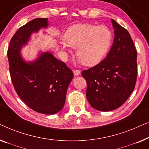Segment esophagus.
I'll list each match as a JSON object with an SVG mask.
<instances>
[{
  "mask_svg": "<svg viewBox=\"0 0 149 149\" xmlns=\"http://www.w3.org/2000/svg\"><path fill=\"white\" fill-rule=\"evenodd\" d=\"M74 74L75 76H77V75H79L80 74V71L79 70H74Z\"/></svg>",
  "mask_w": 149,
  "mask_h": 149,
  "instance_id": "1",
  "label": "esophagus"
}]
</instances>
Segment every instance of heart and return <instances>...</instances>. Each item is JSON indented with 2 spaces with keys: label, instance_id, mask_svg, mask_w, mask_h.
Returning a JSON list of instances; mask_svg holds the SVG:
<instances>
[{
  "label": "heart",
  "instance_id": "heart-1",
  "mask_svg": "<svg viewBox=\"0 0 149 149\" xmlns=\"http://www.w3.org/2000/svg\"><path fill=\"white\" fill-rule=\"evenodd\" d=\"M63 51L70 53V47L76 49L79 62L86 66L98 64L107 53L111 45L112 33L105 26L75 24L68 29L63 36Z\"/></svg>",
  "mask_w": 149,
  "mask_h": 149
}]
</instances>
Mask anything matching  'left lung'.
Segmentation results:
<instances>
[{
    "label": "left lung",
    "instance_id": "left-lung-1",
    "mask_svg": "<svg viewBox=\"0 0 149 149\" xmlns=\"http://www.w3.org/2000/svg\"><path fill=\"white\" fill-rule=\"evenodd\" d=\"M113 43L106 58L81 72L87 82L86 98L100 111L122 105L134 89L137 77V52L129 32L111 19Z\"/></svg>",
    "mask_w": 149,
    "mask_h": 149
}]
</instances>
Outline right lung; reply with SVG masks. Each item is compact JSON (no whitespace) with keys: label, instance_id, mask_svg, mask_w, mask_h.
Returning <instances> with one entry per match:
<instances>
[{"label":"right lung","instance_id":"add662e5","mask_svg":"<svg viewBox=\"0 0 149 149\" xmlns=\"http://www.w3.org/2000/svg\"><path fill=\"white\" fill-rule=\"evenodd\" d=\"M49 28L47 18H36L21 27L10 41L7 56L11 80L19 97L35 111L53 115L63 108L74 74L51 52L39 51L32 61L25 60L22 49L33 33Z\"/></svg>","mask_w":149,"mask_h":149}]
</instances>
